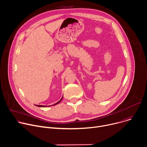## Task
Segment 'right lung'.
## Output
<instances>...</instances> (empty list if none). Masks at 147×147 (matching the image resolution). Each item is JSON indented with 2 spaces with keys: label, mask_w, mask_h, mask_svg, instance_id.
I'll list each match as a JSON object with an SVG mask.
<instances>
[{
  "label": "right lung",
  "mask_w": 147,
  "mask_h": 147,
  "mask_svg": "<svg viewBox=\"0 0 147 147\" xmlns=\"http://www.w3.org/2000/svg\"><path fill=\"white\" fill-rule=\"evenodd\" d=\"M63 96L62 97H61V98L60 99V100H59L57 102H56V103H55L54 105H53V106H54V105H57V104H58V103H59L61 101V100H62V99H63ZM35 106H36V107H47V106H44V105H36ZM48 107H50V106H48Z\"/></svg>",
  "instance_id": "obj_1"
}]
</instances>
